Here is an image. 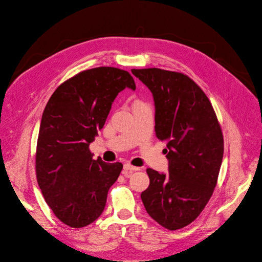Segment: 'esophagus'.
Segmentation results:
<instances>
[{
	"instance_id": "obj_1",
	"label": "esophagus",
	"mask_w": 262,
	"mask_h": 262,
	"mask_svg": "<svg viewBox=\"0 0 262 262\" xmlns=\"http://www.w3.org/2000/svg\"><path fill=\"white\" fill-rule=\"evenodd\" d=\"M140 168L139 167H134L129 164H125L124 167H123V171H122V174L125 176V177H128L134 171H139Z\"/></svg>"
}]
</instances>
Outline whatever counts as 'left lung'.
Returning a JSON list of instances; mask_svg holds the SVG:
<instances>
[{
	"instance_id": "left-lung-1",
	"label": "left lung",
	"mask_w": 262,
	"mask_h": 262,
	"mask_svg": "<svg viewBox=\"0 0 262 262\" xmlns=\"http://www.w3.org/2000/svg\"><path fill=\"white\" fill-rule=\"evenodd\" d=\"M132 72L154 95L156 136L167 141L169 160L168 174L146 170L150 183L141 199L161 226L181 229L213 193L224 154L222 128L208 97L186 74L160 68Z\"/></svg>"
}]
</instances>
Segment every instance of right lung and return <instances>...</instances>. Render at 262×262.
Returning a JSON list of instances; mask_svg holds the SVG:
<instances>
[{
	"mask_svg": "<svg viewBox=\"0 0 262 262\" xmlns=\"http://www.w3.org/2000/svg\"><path fill=\"white\" fill-rule=\"evenodd\" d=\"M136 89L126 70L96 67L62 83L43 111L35 170L46 202L65 225L82 228L102 213L123 165L92 159L89 144L104 125L114 99Z\"/></svg>",
	"mask_w": 262,
	"mask_h": 262,
	"instance_id": "obj_1",
	"label": "right lung"
}]
</instances>
